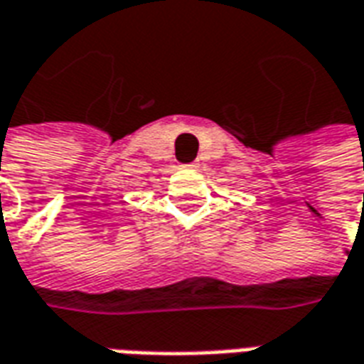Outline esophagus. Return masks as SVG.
<instances>
[{"label":"esophagus","instance_id":"obj_1","mask_svg":"<svg viewBox=\"0 0 364 364\" xmlns=\"http://www.w3.org/2000/svg\"><path fill=\"white\" fill-rule=\"evenodd\" d=\"M185 167H189V169H193V167H197L195 164H191V166H185Z\"/></svg>","mask_w":364,"mask_h":364}]
</instances>
